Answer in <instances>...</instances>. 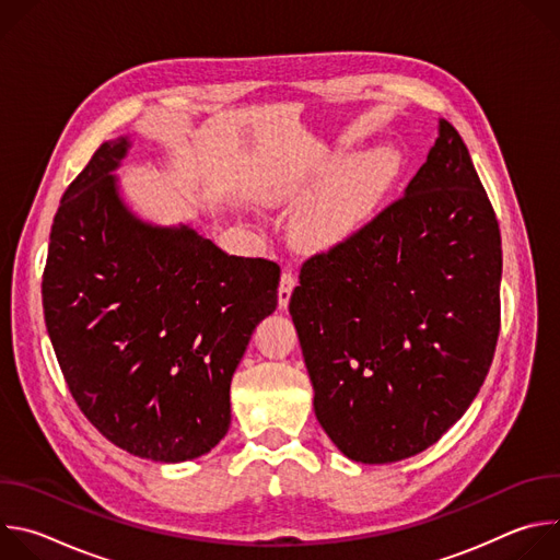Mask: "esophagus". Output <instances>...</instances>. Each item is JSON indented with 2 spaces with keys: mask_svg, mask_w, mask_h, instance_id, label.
<instances>
[{
  "mask_svg": "<svg viewBox=\"0 0 560 560\" xmlns=\"http://www.w3.org/2000/svg\"><path fill=\"white\" fill-rule=\"evenodd\" d=\"M294 285H296V277H294L292 272H283V275H281V281H279V292H277V296H279V307H288Z\"/></svg>",
  "mask_w": 560,
  "mask_h": 560,
  "instance_id": "esophagus-1",
  "label": "esophagus"
}]
</instances>
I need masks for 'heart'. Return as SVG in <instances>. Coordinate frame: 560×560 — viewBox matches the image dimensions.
Masks as SVG:
<instances>
[{
    "instance_id": "b5f03b06",
    "label": "heart",
    "mask_w": 560,
    "mask_h": 560,
    "mask_svg": "<svg viewBox=\"0 0 560 560\" xmlns=\"http://www.w3.org/2000/svg\"><path fill=\"white\" fill-rule=\"evenodd\" d=\"M337 164L339 159L318 171L310 184L296 192V199H303L327 184L294 214L292 232L303 248L332 250L346 244L370 221L396 173V154L387 145H376L354 156L331 180L329 177Z\"/></svg>"
}]
</instances>
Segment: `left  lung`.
Returning a JSON list of instances; mask_svg holds the SVG:
<instances>
[{"label":"left lung","mask_w":560,"mask_h":560,"mask_svg":"<svg viewBox=\"0 0 560 560\" xmlns=\"http://www.w3.org/2000/svg\"><path fill=\"white\" fill-rule=\"evenodd\" d=\"M501 232L456 128L404 197L303 264L290 314L314 415L352 460L434 445L469 408L501 328Z\"/></svg>","instance_id":"obj_1"}]
</instances>
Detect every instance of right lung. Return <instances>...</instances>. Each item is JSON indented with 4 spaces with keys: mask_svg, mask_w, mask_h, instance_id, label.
Masks as SVG:
<instances>
[{
    "mask_svg": "<svg viewBox=\"0 0 560 560\" xmlns=\"http://www.w3.org/2000/svg\"><path fill=\"white\" fill-rule=\"evenodd\" d=\"M132 139L104 141L68 186L42 296L79 410L156 463L208 454L230 428V383L277 310L279 266L230 257L190 223L139 217L121 192Z\"/></svg>",
    "mask_w": 560,
    "mask_h": 560,
    "instance_id": "add662e5",
    "label": "right lung"
}]
</instances>
